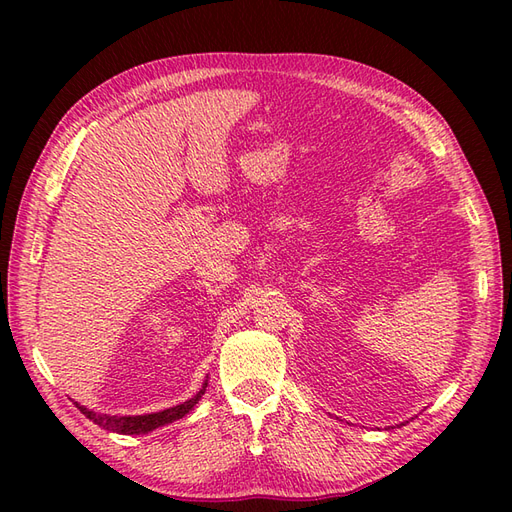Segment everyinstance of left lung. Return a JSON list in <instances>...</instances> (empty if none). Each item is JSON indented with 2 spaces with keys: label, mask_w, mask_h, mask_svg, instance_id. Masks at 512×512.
<instances>
[{
  "label": "left lung",
  "mask_w": 512,
  "mask_h": 512,
  "mask_svg": "<svg viewBox=\"0 0 512 512\" xmlns=\"http://www.w3.org/2000/svg\"><path fill=\"white\" fill-rule=\"evenodd\" d=\"M406 423H408V421H404V423H399L397 427H401V425H406ZM386 429H393V427H386Z\"/></svg>",
  "instance_id": "obj_1"
}]
</instances>
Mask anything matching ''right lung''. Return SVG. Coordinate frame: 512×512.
Instances as JSON below:
<instances>
[{"label":"right lung","mask_w":512,"mask_h":512,"mask_svg":"<svg viewBox=\"0 0 512 512\" xmlns=\"http://www.w3.org/2000/svg\"><path fill=\"white\" fill-rule=\"evenodd\" d=\"M207 382L200 386V391L190 397L188 401H183V404L179 406H173V408H166V410H160V412H151V414H136V416H111V414H100V412H94L89 410L81 404H76V408H79L89 421H94L96 425H100L102 429L106 431H113V433H123V436H141V433H149L153 429L158 427H164L168 423L173 421H179V418H183L185 414H190L194 410V406L200 401V397L205 395L207 391Z\"/></svg>","instance_id":"obj_1"}]
</instances>
